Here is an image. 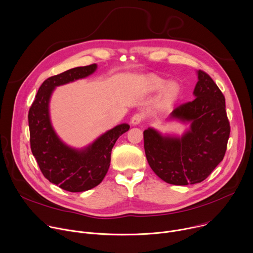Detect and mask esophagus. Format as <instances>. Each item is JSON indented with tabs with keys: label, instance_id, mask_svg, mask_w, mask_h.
<instances>
[{
	"label": "esophagus",
	"instance_id": "obj_1",
	"mask_svg": "<svg viewBox=\"0 0 253 253\" xmlns=\"http://www.w3.org/2000/svg\"><path fill=\"white\" fill-rule=\"evenodd\" d=\"M143 119H144L143 115L140 114V113H138V114H135V115L132 116V118H131V120H130V123H131V125H133V126H137V125H139V124L143 121Z\"/></svg>",
	"mask_w": 253,
	"mask_h": 253
}]
</instances>
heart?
<instances>
[{"mask_svg":"<svg viewBox=\"0 0 253 253\" xmlns=\"http://www.w3.org/2000/svg\"><path fill=\"white\" fill-rule=\"evenodd\" d=\"M146 85L147 88L151 91L163 89V96L168 102H173L180 93V86L176 82H169L167 84L166 81L156 77L149 78L146 81Z\"/></svg>","mask_w":253,"mask_h":253,"instance_id":"heart-1","label":"heart"}]
</instances>
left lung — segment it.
Instances as JSON below:
<instances>
[{"label":"left lung","mask_w":253,"mask_h":253,"mask_svg":"<svg viewBox=\"0 0 253 253\" xmlns=\"http://www.w3.org/2000/svg\"><path fill=\"white\" fill-rule=\"evenodd\" d=\"M195 98L176 107L168 121L189 124L180 136L154 127L143 131L147 163L168 183L187 185L205 180L223 160L230 132L225 98L213 80L197 71Z\"/></svg>","instance_id":"obj_1"}]
</instances>
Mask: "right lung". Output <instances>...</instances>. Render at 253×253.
Wrapping results in <instances>:
<instances>
[{"label":"right lung","mask_w":253,"mask_h":253,"mask_svg":"<svg viewBox=\"0 0 253 253\" xmlns=\"http://www.w3.org/2000/svg\"><path fill=\"white\" fill-rule=\"evenodd\" d=\"M96 69L95 64L78 67L46 79L29 111L31 149L41 171L49 182L71 192L88 190L103 181L117 139L129 129L127 124H121L83 148L68 145L54 129L49 117V100L55 88L84 79Z\"/></svg>","instance_id":"right-lung-1"}]
</instances>
